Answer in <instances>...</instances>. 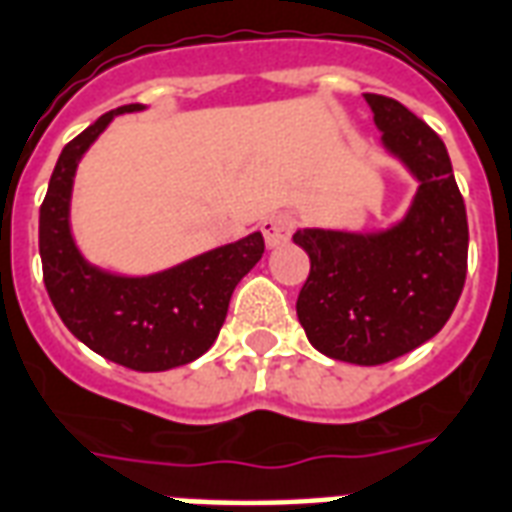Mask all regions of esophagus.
Here are the masks:
<instances>
[{
	"mask_svg": "<svg viewBox=\"0 0 512 512\" xmlns=\"http://www.w3.org/2000/svg\"><path fill=\"white\" fill-rule=\"evenodd\" d=\"M292 228H295V220H292V214L287 212H276L260 222V230H263V239L268 247H279V244H284V241L292 236Z\"/></svg>",
	"mask_w": 512,
	"mask_h": 512,
	"instance_id": "1",
	"label": "esophagus"
}]
</instances>
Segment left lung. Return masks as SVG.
I'll return each mask as SVG.
<instances>
[{"label": "left lung", "instance_id": "left-lung-1", "mask_svg": "<svg viewBox=\"0 0 512 512\" xmlns=\"http://www.w3.org/2000/svg\"><path fill=\"white\" fill-rule=\"evenodd\" d=\"M386 150L419 179L408 217L386 233L298 230L311 271L298 319L322 354L354 365L403 357L446 325L467 276V212L443 139L400 101L365 93Z\"/></svg>", "mask_w": 512, "mask_h": 512}]
</instances>
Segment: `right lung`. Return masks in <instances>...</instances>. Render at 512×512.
<instances>
[{
    "label": "right lung",
    "mask_w": 512,
    "mask_h": 512,
    "mask_svg": "<svg viewBox=\"0 0 512 512\" xmlns=\"http://www.w3.org/2000/svg\"><path fill=\"white\" fill-rule=\"evenodd\" d=\"M136 109L142 104L101 115L61 150L39 206V257L45 290L69 333L123 368L155 373L198 360L217 341L230 295L263 257L265 241L252 233L139 279L112 276L85 263L69 233L74 169L112 117Z\"/></svg>",
    "instance_id": "1"
}]
</instances>
